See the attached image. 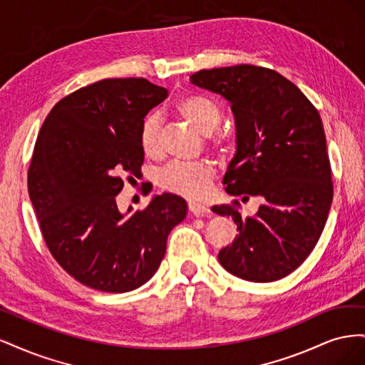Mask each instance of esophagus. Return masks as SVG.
Instances as JSON below:
<instances>
[{
  "label": "esophagus",
  "mask_w": 365,
  "mask_h": 365,
  "mask_svg": "<svg viewBox=\"0 0 365 365\" xmlns=\"http://www.w3.org/2000/svg\"><path fill=\"white\" fill-rule=\"evenodd\" d=\"M189 210L190 213L196 217H202V216H208L210 215V208L208 205H204V204H200V202H189Z\"/></svg>",
  "instance_id": "34e87169"
}]
</instances>
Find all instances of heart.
Returning a JSON list of instances; mask_svg holds the SVG:
<instances>
[{"label": "heart", "instance_id": "obj_1", "mask_svg": "<svg viewBox=\"0 0 365 365\" xmlns=\"http://www.w3.org/2000/svg\"><path fill=\"white\" fill-rule=\"evenodd\" d=\"M176 111L202 134H212L220 123V111L215 102L197 94L182 97L176 103ZM140 148L146 157L157 158L161 155L160 123L157 115H148L140 128ZM213 145L220 146L222 140H213ZM215 178V168L208 161H172L160 172L158 184L164 190L181 195L192 200H200L208 192Z\"/></svg>", "mask_w": 365, "mask_h": 365}]
</instances>
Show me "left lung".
<instances>
[{"label": "left lung", "instance_id": "8db88e82", "mask_svg": "<svg viewBox=\"0 0 365 365\" xmlns=\"http://www.w3.org/2000/svg\"><path fill=\"white\" fill-rule=\"evenodd\" d=\"M190 82L231 103L236 155L224 176L231 196L262 197L256 216L215 205L239 235L222 248V267L248 282H275L307 259L323 233L334 197L326 135L317 108L277 71L256 65L201 70Z\"/></svg>", "mask_w": 365, "mask_h": 365}]
</instances>
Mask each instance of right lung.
Wrapping results in <instances>:
<instances>
[{
	"mask_svg": "<svg viewBox=\"0 0 365 365\" xmlns=\"http://www.w3.org/2000/svg\"><path fill=\"white\" fill-rule=\"evenodd\" d=\"M169 96L143 77L103 79L53 106L29 168V195L43 240L77 282L129 292L157 272L172 228L184 220L181 196H153L120 213L115 196L140 175V128Z\"/></svg>",
	"mask_w": 365,
	"mask_h": 365,
	"instance_id": "right-lung-1",
	"label": "right lung"
}]
</instances>
